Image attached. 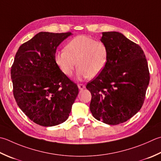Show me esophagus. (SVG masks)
<instances>
[{
  "label": "esophagus",
  "instance_id": "34e87169",
  "mask_svg": "<svg viewBox=\"0 0 161 161\" xmlns=\"http://www.w3.org/2000/svg\"><path fill=\"white\" fill-rule=\"evenodd\" d=\"M85 87H86V86H85V85L83 84H78V88H79V89H81V90L84 89Z\"/></svg>",
  "mask_w": 161,
  "mask_h": 161
}]
</instances>
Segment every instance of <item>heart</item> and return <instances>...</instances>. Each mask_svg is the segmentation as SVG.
Wrapping results in <instances>:
<instances>
[{
    "mask_svg": "<svg viewBox=\"0 0 161 161\" xmlns=\"http://www.w3.org/2000/svg\"><path fill=\"white\" fill-rule=\"evenodd\" d=\"M108 56V48L101 41L89 36H78L66 45L65 50L56 53L54 59L65 76L71 77L77 65V77L91 79L103 72Z\"/></svg>",
    "mask_w": 161,
    "mask_h": 161,
    "instance_id": "heart-1",
    "label": "heart"
}]
</instances>
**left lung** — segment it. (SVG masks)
<instances>
[{
  "mask_svg": "<svg viewBox=\"0 0 161 161\" xmlns=\"http://www.w3.org/2000/svg\"><path fill=\"white\" fill-rule=\"evenodd\" d=\"M108 48L103 72L86 85L91 93L93 117L109 125L125 122L140 111L150 76L142 49L121 33L103 32L100 39Z\"/></svg>",
  "mask_w": 161,
  "mask_h": 161,
  "instance_id": "left-lung-1",
  "label": "left lung"
}]
</instances>
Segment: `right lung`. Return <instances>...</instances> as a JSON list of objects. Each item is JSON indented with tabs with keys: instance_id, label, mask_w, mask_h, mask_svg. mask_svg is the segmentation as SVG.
I'll list each match as a JSON object with an SVG mask.
<instances>
[{
	"instance_id": "add662e5",
	"label": "right lung",
	"mask_w": 161,
	"mask_h": 161,
	"mask_svg": "<svg viewBox=\"0 0 161 161\" xmlns=\"http://www.w3.org/2000/svg\"><path fill=\"white\" fill-rule=\"evenodd\" d=\"M70 32H40L19 47L11 67L13 94L31 121L53 126L67 120L78 95L77 85L63 73L54 59L58 46Z\"/></svg>"
}]
</instances>
